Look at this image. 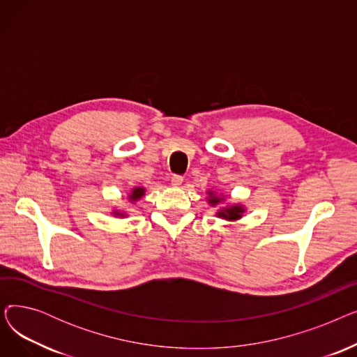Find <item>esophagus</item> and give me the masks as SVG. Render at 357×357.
I'll return each mask as SVG.
<instances>
[{
	"instance_id": "obj_1",
	"label": "esophagus",
	"mask_w": 357,
	"mask_h": 357,
	"mask_svg": "<svg viewBox=\"0 0 357 357\" xmlns=\"http://www.w3.org/2000/svg\"><path fill=\"white\" fill-rule=\"evenodd\" d=\"M171 182H172V186H181L183 182V178L181 175H174L171 178Z\"/></svg>"
}]
</instances>
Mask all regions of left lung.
Masks as SVG:
<instances>
[{
	"label": "left lung",
	"mask_w": 357,
	"mask_h": 357,
	"mask_svg": "<svg viewBox=\"0 0 357 357\" xmlns=\"http://www.w3.org/2000/svg\"><path fill=\"white\" fill-rule=\"evenodd\" d=\"M208 195H210L208 202L211 205H217L220 201L224 199L222 197H217L213 191H210ZM243 213H245V207H243V205H240V204H234V205H229V207H226V208L218 210L217 211V217L224 218V220H229V221H234V220L241 218Z\"/></svg>",
	"instance_id": "obj_1"
}]
</instances>
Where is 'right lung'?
Here are the masks:
<instances>
[{"mask_svg": "<svg viewBox=\"0 0 357 357\" xmlns=\"http://www.w3.org/2000/svg\"><path fill=\"white\" fill-rule=\"evenodd\" d=\"M144 195V188H133V191H131V194L128 195V199L133 202V201H137L140 199ZM114 215H120V217H124L126 214L123 213H119V211H114Z\"/></svg>", "mask_w": 357, "mask_h": 357, "instance_id": "add662e5", "label": "right lung"}]
</instances>
